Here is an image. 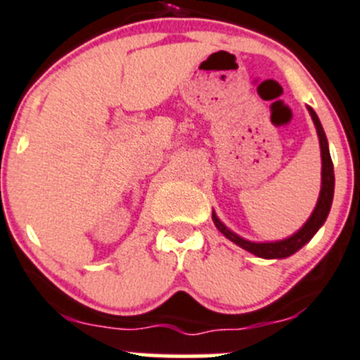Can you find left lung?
Segmentation results:
<instances>
[{
    "label": "left lung",
    "mask_w": 360,
    "mask_h": 360,
    "mask_svg": "<svg viewBox=\"0 0 360 360\" xmlns=\"http://www.w3.org/2000/svg\"><path fill=\"white\" fill-rule=\"evenodd\" d=\"M308 108L311 120H314L315 130H317L319 136V144H321V158H322V172H321V193H319L317 205H315L314 212L310 214V217L307 219V223L292 233L291 237L284 238V240H275V242H250L248 238H242L240 235H237L235 231H231L223 221L217 217V214L212 210V221L216 224L217 230L231 240L233 244H237L238 248L249 250L250 254L257 257H263V259H284V257L292 256L294 252H297L304 244L311 240L315 233L322 228V224L326 223L329 216V210H331L333 203V195H335V169H333V160L331 153H329V144L328 137H326L324 129L321 125V120H319L317 112Z\"/></svg>",
    "instance_id": "obj_1"
}]
</instances>
